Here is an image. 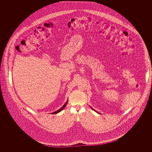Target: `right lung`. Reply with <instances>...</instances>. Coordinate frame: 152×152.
Here are the masks:
<instances>
[{
    "instance_id": "obj_1",
    "label": "right lung",
    "mask_w": 152,
    "mask_h": 152,
    "mask_svg": "<svg viewBox=\"0 0 152 152\" xmlns=\"http://www.w3.org/2000/svg\"><path fill=\"white\" fill-rule=\"evenodd\" d=\"M66 104H67V101L65 103V104L60 109H58V110H57V111H56V112H53L52 114H56V113H58V112H60L61 110H62L64 108H65V106H66Z\"/></svg>"
}]
</instances>
